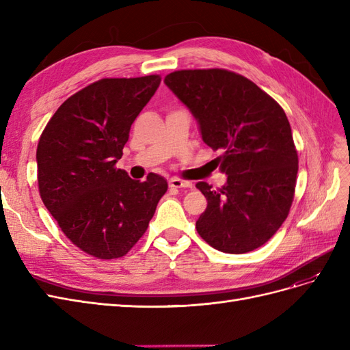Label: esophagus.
<instances>
[{
    "mask_svg": "<svg viewBox=\"0 0 350 350\" xmlns=\"http://www.w3.org/2000/svg\"><path fill=\"white\" fill-rule=\"evenodd\" d=\"M169 187L171 188H191L193 184L189 181H185V179H181V178H171L169 179Z\"/></svg>",
    "mask_w": 350,
    "mask_h": 350,
    "instance_id": "obj_1",
    "label": "esophagus"
}]
</instances>
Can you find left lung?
I'll return each instance as SVG.
<instances>
[{"mask_svg":"<svg viewBox=\"0 0 350 350\" xmlns=\"http://www.w3.org/2000/svg\"><path fill=\"white\" fill-rule=\"evenodd\" d=\"M166 86L193 112L201 137L226 184L196 187L207 198L197 220L208 245L243 254L264 245L289 215L298 174V152L283 108L256 83L225 68L179 70Z\"/></svg>","mask_w":350,"mask_h":350,"instance_id":"8db88e82","label":"left lung"}]
</instances>
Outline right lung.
<instances>
[{
  "mask_svg": "<svg viewBox=\"0 0 350 350\" xmlns=\"http://www.w3.org/2000/svg\"><path fill=\"white\" fill-rule=\"evenodd\" d=\"M159 84V74L100 79L62 103L40 134V198L64 235L92 257L125 256L167 191L162 176L149 174L140 183L115 166Z\"/></svg>",
  "mask_w": 350,
  "mask_h": 350,
  "instance_id": "obj_1",
  "label": "right lung"
}]
</instances>
